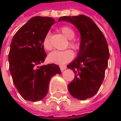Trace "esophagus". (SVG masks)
Wrapping results in <instances>:
<instances>
[{"mask_svg": "<svg viewBox=\"0 0 121 121\" xmlns=\"http://www.w3.org/2000/svg\"><path fill=\"white\" fill-rule=\"evenodd\" d=\"M59 68H60V69H61V71H64L65 69L67 68V66H65V65H60Z\"/></svg>", "mask_w": 121, "mask_h": 121, "instance_id": "1", "label": "esophagus"}]
</instances>
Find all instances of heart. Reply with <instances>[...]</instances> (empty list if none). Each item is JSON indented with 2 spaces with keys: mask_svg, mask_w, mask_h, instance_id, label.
Returning a JSON list of instances; mask_svg holds the SVG:
<instances>
[{
  "mask_svg": "<svg viewBox=\"0 0 121 121\" xmlns=\"http://www.w3.org/2000/svg\"><path fill=\"white\" fill-rule=\"evenodd\" d=\"M62 33L64 35V36L69 39L68 45L69 48H73L75 51H77L79 48V45L77 42L74 40H72L75 36V33L73 30L68 27H62L60 29ZM43 46L45 50L46 51H51L52 49V45L51 43V37L50 34H46L43 40ZM74 53L73 51L70 49H66L63 51H54L52 52L48 56V59L50 62L58 64V65H63L65 63L69 62V61L73 59Z\"/></svg>",
  "mask_w": 121,
  "mask_h": 121,
  "instance_id": "1",
  "label": "heart"
}]
</instances>
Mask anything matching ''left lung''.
Returning a JSON list of instances; mask_svg holds the SVG:
<instances>
[{
	"mask_svg": "<svg viewBox=\"0 0 121 121\" xmlns=\"http://www.w3.org/2000/svg\"><path fill=\"white\" fill-rule=\"evenodd\" d=\"M62 20L71 22L81 33L78 56L67 65L75 73L74 79L68 85V91L75 98L85 100L98 92L103 82L110 57L108 42L89 17H62L59 22Z\"/></svg>",
	"mask_w": 121,
	"mask_h": 121,
	"instance_id": "obj_1",
	"label": "left lung"
}]
</instances>
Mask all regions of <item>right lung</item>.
Listing matches in <instances>:
<instances>
[{
	"instance_id": "1",
	"label": "right lung",
	"mask_w": 121,
	"mask_h": 121,
	"mask_svg": "<svg viewBox=\"0 0 121 121\" xmlns=\"http://www.w3.org/2000/svg\"><path fill=\"white\" fill-rule=\"evenodd\" d=\"M54 23L53 18L35 17L16 32L11 40L10 73L17 91L26 100L43 99L48 91L51 78L61 73L57 65H40L47 56L43 40Z\"/></svg>"
}]
</instances>
